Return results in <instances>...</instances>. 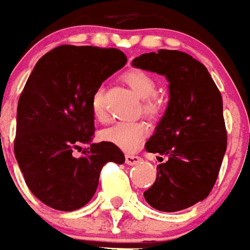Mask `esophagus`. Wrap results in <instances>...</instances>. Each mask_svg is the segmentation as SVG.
<instances>
[{"mask_svg": "<svg viewBox=\"0 0 250 250\" xmlns=\"http://www.w3.org/2000/svg\"><path fill=\"white\" fill-rule=\"evenodd\" d=\"M125 162L129 166H134V164H137V163L141 162V157L137 156V155H126L125 156Z\"/></svg>", "mask_w": 250, "mask_h": 250, "instance_id": "obj_1", "label": "esophagus"}]
</instances>
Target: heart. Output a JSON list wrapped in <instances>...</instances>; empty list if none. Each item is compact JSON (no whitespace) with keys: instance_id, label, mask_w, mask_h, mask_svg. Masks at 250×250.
<instances>
[{"instance_id":"1","label":"heart","mask_w":250,"mask_h":250,"mask_svg":"<svg viewBox=\"0 0 250 250\" xmlns=\"http://www.w3.org/2000/svg\"><path fill=\"white\" fill-rule=\"evenodd\" d=\"M124 81L141 98L143 110L149 117H156L162 109V102L153 94L156 91V81L148 72L141 70H130L124 75ZM90 109L95 120L105 121L106 109L104 102L102 90H95L90 100ZM148 133V126L143 121H120L113 124L109 128L101 132V139L111 143L124 150H136L139 148L145 136Z\"/></svg>"}]
</instances>
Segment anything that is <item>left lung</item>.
<instances>
[{"label": "left lung", "mask_w": 250, "mask_h": 250, "mask_svg": "<svg viewBox=\"0 0 250 250\" xmlns=\"http://www.w3.org/2000/svg\"><path fill=\"white\" fill-rule=\"evenodd\" d=\"M132 64L169 82L166 114L145 144L168 160L157 166L145 201L160 211L185 210L207 198L218 178L228 145L222 95L206 67L186 52L159 49Z\"/></svg>", "instance_id": "1"}]
</instances>
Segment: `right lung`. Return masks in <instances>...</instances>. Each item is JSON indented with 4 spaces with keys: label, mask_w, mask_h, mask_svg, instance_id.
Instances as JSON below:
<instances>
[{
    "label": "right lung",
    "mask_w": 250,
    "mask_h": 250,
    "mask_svg": "<svg viewBox=\"0 0 250 250\" xmlns=\"http://www.w3.org/2000/svg\"><path fill=\"white\" fill-rule=\"evenodd\" d=\"M126 64L117 48L59 45L37 62L17 106L15 156L37 199L74 211L97 191L106 163L122 164V150L107 141L84 148L94 136L90 100L104 81Z\"/></svg>",
    "instance_id": "add662e5"
}]
</instances>
